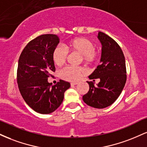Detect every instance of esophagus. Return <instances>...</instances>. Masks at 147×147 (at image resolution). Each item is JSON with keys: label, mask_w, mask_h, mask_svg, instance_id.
<instances>
[{"label": "esophagus", "mask_w": 147, "mask_h": 147, "mask_svg": "<svg viewBox=\"0 0 147 147\" xmlns=\"http://www.w3.org/2000/svg\"><path fill=\"white\" fill-rule=\"evenodd\" d=\"M70 84H71V86H75L77 85L78 83H77V82H73V83H71Z\"/></svg>", "instance_id": "esophagus-1"}]
</instances>
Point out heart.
<instances>
[{
  "mask_svg": "<svg viewBox=\"0 0 147 147\" xmlns=\"http://www.w3.org/2000/svg\"><path fill=\"white\" fill-rule=\"evenodd\" d=\"M66 48L71 52H77L82 55L84 61L91 64L96 61L97 52L95 45L90 39L84 37H78L71 40L66 44ZM68 57V52L62 47L57 46L52 53V60L57 66H61L65 63ZM86 73L85 69L82 67L67 66L61 70L60 77L69 82H77Z\"/></svg>",
  "mask_w": 147,
  "mask_h": 147,
  "instance_id": "1",
  "label": "heart"
}]
</instances>
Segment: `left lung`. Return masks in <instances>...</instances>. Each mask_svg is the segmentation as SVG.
I'll return each instance as SVG.
<instances>
[{
  "label": "left lung",
  "instance_id": "1",
  "mask_svg": "<svg viewBox=\"0 0 147 147\" xmlns=\"http://www.w3.org/2000/svg\"><path fill=\"white\" fill-rule=\"evenodd\" d=\"M97 38L102 43L100 65L88 78L99 79L97 86L92 82H86L89 91L83 96L84 102L95 109H104L113 104L124 88L126 81V62L119 45L112 38L102 32Z\"/></svg>",
  "mask_w": 147,
  "mask_h": 147
}]
</instances>
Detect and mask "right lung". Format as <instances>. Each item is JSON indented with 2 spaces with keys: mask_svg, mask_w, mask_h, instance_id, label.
<instances>
[{
  "mask_svg": "<svg viewBox=\"0 0 147 147\" xmlns=\"http://www.w3.org/2000/svg\"><path fill=\"white\" fill-rule=\"evenodd\" d=\"M59 43L55 34L38 36L25 47L18 59L20 92L26 104L38 113L49 114L57 110L63 102L64 92L70 87L63 80L54 86L48 82L55 71L52 53Z\"/></svg>",
  "mask_w": 147,
  "mask_h": 147,
  "instance_id": "add662e5",
  "label": "right lung"
}]
</instances>
